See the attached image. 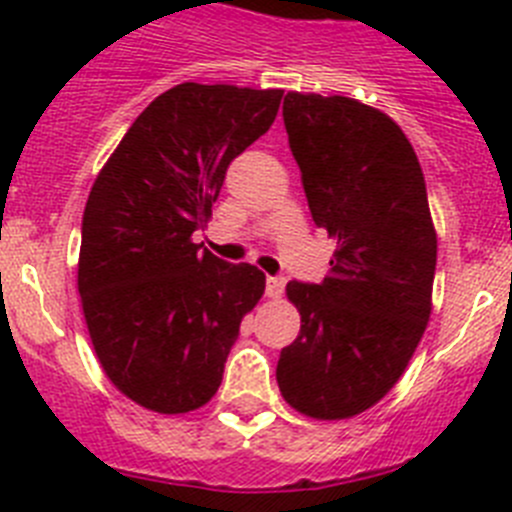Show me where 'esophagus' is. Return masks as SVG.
<instances>
[{"label":"esophagus","instance_id":"34e87169","mask_svg":"<svg viewBox=\"0 0 512 512\" xmlns=\"http://www.w3.org/2000/svg\"><path fill=\"white\" fill-rule=\"evenodd\" d=\"M284 277H269L266 279V295L271 297V300H279V297L284 295Z\"/></svg>","mask_w":512,"mask_h":512}]
</instances>
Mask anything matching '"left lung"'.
Listing matches in <instances>:
<instances>
[{
    "label": "left lung",
    "mask_w": 512,
    "mask_h": 512,
    "mask_svg": "<svg viewBox=\"0 0 512 512\" xmlns=\"http://www.w3.org/2000/svg\"><path fill=\"white\" fill-rule=\"evenodd\" d=\"M284 125L318 228L336 241L323 284H287L300 336L282 348L284 400L315 420L377 405L433 310L436 225L423 171L390 115L359 99L287 92Z\"/></svg>",
    "instance_id": "8db88e82"
}]
</instances>
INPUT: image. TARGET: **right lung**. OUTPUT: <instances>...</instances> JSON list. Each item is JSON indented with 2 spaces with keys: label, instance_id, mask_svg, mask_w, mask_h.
Wrapping results in <instances>:
<instances>
[{
  "label": "right lung",
  "instance_id": "1",
  "mask_svg": "<svg viewBox=\"0 0 512 512\" xmlns=\"http://www.w3.org/2000/svg\"><path fill=\"white\" fill-rule=\"evenodd\" d=\"M284 89L184 81L153 99L97 174L84 207L81 310L94 354L140 408L182 415L212 400L241 320L266 287L192 241L228 164L259 140Z\"/></svg>",
  "mask_w": 512,
  "mask_h": 512
}]
</instances>
